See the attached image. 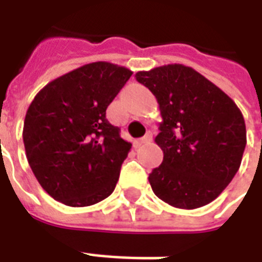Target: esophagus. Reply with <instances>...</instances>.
<instances>
[{
  "mask_svg": "<svg viewBox=\"0 0 262 262\" xmlns=\"http://www.w3.org/2000/svg\"><path fill=\"white\" fill-rule=\"evenodd\" d=\"M151 141H152V135L151 133H148V135L144 136L143 139L137 140V141H136V144H137V145H143V144L151 143Z\"/></svg>",
  "mask_w": 262,
  "mask_h": 262,
  "instance_id": "obj_1",
  "label": "esophagus"
}]
</instances>
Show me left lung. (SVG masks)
Listing matches in <instances>:
<instances>
[{
    "instance_id": "left-lung-1",
    "label": "left lung",
    "mask_w": 262,
    "mask_h": 262,
    "mask_svg": "<svg viewBox=\"0 0 262 262\" xmlns=\"http://www.w3.org/2000/svg\"><path fill=\"white\" fill-rule=\"evenodd\" d=\"M159 103L155 143L163 162L148 181L162 201L179 209L212 203L239 170L246 125L235 102L193 68L170 63L136 73Z\"/></svg>"
}]
</instances>
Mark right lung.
<instances>
[{"instance_id":"add662e5","label":"right lung","mask_w":262,"mask_h":262,"mask_svg":"<svg viewBox=\"0 0 262 262\" xmlns=\"http://www.w3.org/2000/svg\"><path fill=\"white\" fill-rule=\"evenodd\" d=\"M133 72L91 62L39 91L27 110L23 141L40 186L69 207L107 199L118 182L132 144L106 118V110Z\"/></svg>"}]
</instances>
